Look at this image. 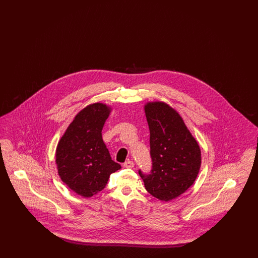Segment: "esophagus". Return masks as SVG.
<instances>
[{
    "label": "esophagus",
    "instance_id": "34e87169",
    "mask_svg": "<svg viewBox=\"0 0 258 258\" xmlns=\"http://www.w3.org/2000/svg\"><path fill=\"white\" fill-rule=\"evenodd\" d=\"M123 166L126 167V168H133L135 166V162L133 160H126L124 163H123Z\"/></svg>",
    "mask_w": 258,
    "mask_h": 258
}]
</instances>
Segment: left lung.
<instances>
[{
    "mask_svg": "<svg viewBox=\"0 0 258 258\" xmlns=\"http://www.w3.org/2000/svg\"><path fill=\"white\" fill-rule=\"evenodd\" d=\"M145 114L150 130V174L141 170L148 192L161 201L181 196L195 183L201 152L182 117L164 102H149Z\"/></svg>",
    "mask_w": 258,
    "mask_h": 258,
    "instance_id": "left-lung-1",
    "label": "left lung"
}]
</instances>
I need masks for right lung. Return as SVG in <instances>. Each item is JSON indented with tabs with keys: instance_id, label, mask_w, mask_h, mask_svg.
<instances>
[{
	"instance_id": "right-lung-1",
	"label": "right lung",
	"mask_w": 258,
	"mask_h": 258,
	"mask_svg": "<svg viewBox=\"0 0 258 258\" xmlns=\"http://www.w3.org/2000/svg\"><path fill=\"white\" fill-rule=\"evenodd\" d=\"M110 108L90 104L80 111L61 136L56 150V163L61 181L83 197L105 187L109 176L121 168L112 160L101 131Z\"/></svg>"
}]
</instances>
